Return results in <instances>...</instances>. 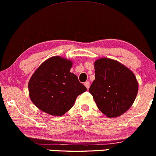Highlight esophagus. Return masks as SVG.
Masks as SVG:
<instances>
[{"label": "esophagus", "instance_id": "obj_1", "mask_svg": "<svg viewBox=\"0 0 156 156\" xmlns=\"http://www.w3.org/2000/svg\"><path fill=\"white\" fill-rule=\"evenodd\" d=\"M84 85H85V87H86V88L87 89H88L89 87H90V82H88V81H87V82H85V83H84Z\"/></svg>", "mask_w": 156, "mask_h": 156}]
</instances>
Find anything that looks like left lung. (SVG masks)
<instances>
[{"instance_id": "1", "label": "left lung", "mask_w": 156, "mask_h": 156, "mask_svg": "<svg viewBox=\"0 0 156 156\" xmlns=\"http://www.w3.org/2000/svg\"><path fill=\"white\" fill-rule=\"evenodd\" d=\"M95 80L89 88L99 110L108 118H116L132 106L139 85L133 73L117 60H96Z\"/></svg>"}]
</instances>
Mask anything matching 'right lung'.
Here are the masks:
<instances>
[{
	"instance_id": "obj_1",
	"label": "right lung",
	"mask_w": 156,
	"mask_h": 156,
	"mask_svg": "<svg viewBox=\"0 0 156 156\" xmlns=\"http://www.w3.org/2000/svg\"><path fill=\"white\" fill-rule=\"evenodd\" d=\"M71 60L54 56L36 69L28 82L30 100L41 111L61 116L74 106L76 97L87 88L70 72Z\"/></svg>"
}]
</instances>
